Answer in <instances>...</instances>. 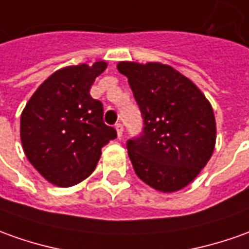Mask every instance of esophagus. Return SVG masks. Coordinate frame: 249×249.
Segmentation results:
<instances>
[{
	"mask_svg": "<svg viewBox=\"0 0 249 249\" xmlns=\"http://www.w3.org/2000/svg\"><path fill=\"white\" fill-rule=\"evenodd\" d=\"M116 131H117L118 138L121 139V136H123V132H124V126H123L121 124H116Z\"/></svg>",
	"mask_w": 249,
	"mask_h": 249,
	"instance_id": "obj_1",
	"label": "esophagus"
}]
</instances>
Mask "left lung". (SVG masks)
<instances>
[{"instance_id":"1","label":"left lung","mask_w":249,"mask_h":249,"mask_svg":"<svg viewBox=\"0 0 249 249\" xmlns=\"http://www.w3.org/2000/svg\"><path fill=\"white\" fill-rule=\"evenodd\" d=\"M144 128L126 143L138 177L151 188L170 194L185 188L211 158L217 125L211 103L187 76L160 62L121 61Z\"/></svg>"}]
</instances>
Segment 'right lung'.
<instances>
[{"mask_svg":"<svg viewBox=\"0 0 249 249\" xmlns=\"http://www.w3.org/2000/svg\"><path fill=\"white\" fill-rule=\"evenodd\" d=\"M107 62L61 68L32 94L20 117L27 160L57 187H72L95 170L102 147L117 138L103 123V106L89 95Z\"/></svg>","mask_w":249,"mask_h":249,"instance_id":"obj_1","label":"right lung"}]
</instances>
